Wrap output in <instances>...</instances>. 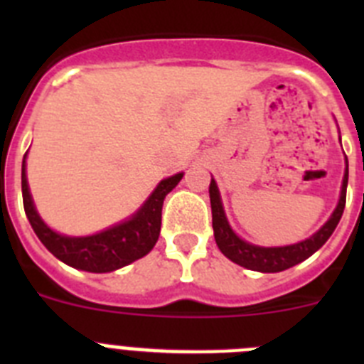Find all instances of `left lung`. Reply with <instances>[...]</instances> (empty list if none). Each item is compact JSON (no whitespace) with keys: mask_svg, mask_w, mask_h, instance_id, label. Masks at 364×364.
I'll return each instance as SVG.
<instances>
[{"mask_svg":"<svg viewBox=\"0 0 364 364\" xmlns=\"http://www.w3.org/2000/svg\"><path fill=\"white\" fill-rule=\"evenodd\" d=\"M341 140V138H339ZM345 176H343V186H341L339 202H337L336 210L330 215L326 222L319 230L315 231L311 237L301 240V242L290 244V246H255V244L247 242V240L240 239L239 235L231 230L230 222H228L226 213H224V205H222L220 191L217 188L215 178H211L210 184V200H211V215H213V233L217 246L224 255L230 260H233L235 264L242 266V268L253 269V272L260 273H277L284 272V269L291 268V266L299 264L302 260H306L308 257L314 255L323 244L330 239V235L339 224L343 211H345L346 204V186H348V160L345 156Z\"/></svg>","mask_w":364,"mask_h":364,"instance_id":"left-lung-1","label":"left lung"}]
</instances>
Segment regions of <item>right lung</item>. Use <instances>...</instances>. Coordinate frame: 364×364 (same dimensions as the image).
<instances>
[{
    "label": "right lung",
    "mask_w": 364,
    "mask_h": 364,
    "mask_svg": "<svg viewBox=\"0 0 364 364\" xmlns=\"http://www.w3.org/2000/svg\"><path fill=\"white\" fill-rule=\"evenodd\" d=\"M27 153L21 164V191H23V208L32 230L38 235L47 250L56 259L76 269L91 273H109L142 259L153 250L159 240L160 224H162L164 198L173 191L184 173H176L169 178L160 180L147 200L140 205L136 213L118 222L107 230L87 237H70L50 230L36 211L27 182Z\"/></svg>",
    "instance_id": "obj_1"
}]
</instances>
